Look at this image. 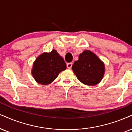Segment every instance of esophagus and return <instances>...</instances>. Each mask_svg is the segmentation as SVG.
I'll list each match as a JSON object with an SVG mask.
<instances>
[{
	"instance_id": "1",
	"label": "esophagus",
	"mask_w": 132,
	"mask_h": 132,
	"mask_svg": "<svg viewBox=\"0 0 132 132\" xmlns=\"http://www.w3.org/2000/svg\"><path fill=\"white\" fill-rule=\"evenodd\" d=\"M71 67H72V63H67V67L68 68V69H71Z\"/></svg>"
}]
</instances>
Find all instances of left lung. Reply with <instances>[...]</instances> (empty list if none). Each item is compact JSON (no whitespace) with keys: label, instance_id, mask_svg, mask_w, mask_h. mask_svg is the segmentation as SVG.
<instances>
[{"label":"left lung","instance_id":"1","mask_svg":"<svg viewBox=\"0 0 132 132\" xmlns=\"http://www.w3.org/2000/svg\"><path fill=\"white\" fill-rule=\"evenodd\" d=\"M72 70L82 83L94 86L103 78L105 65L95 54L85 50L79 54L78 61L74 62Z\"/></svg>","mask_w":132,"mask_h":132}]
</instances>
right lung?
Masks as SVG:
<instances>
[{"label": "right lung", "mask_w": 132, "mask_h": 132, "mask_svg": "<svg viewBox=\"0 0 132 132\" xmlns=\"http://www.w3.org/2000/svg\"><path fill=\"white\" fill-rule=\"evenodd\" d=\"M67 69L63 59L53 50L51 53H44L36 59L33 64L32 74L39 84L46 85L51 83L62 71Z\"/></svg>", "instance_id": "right-lung-1"}]
</instances>
